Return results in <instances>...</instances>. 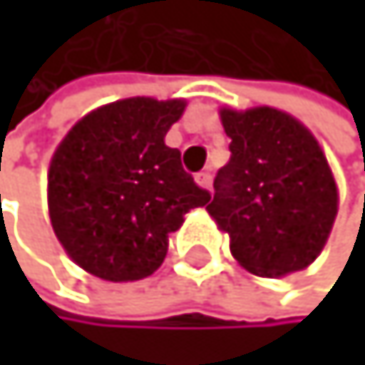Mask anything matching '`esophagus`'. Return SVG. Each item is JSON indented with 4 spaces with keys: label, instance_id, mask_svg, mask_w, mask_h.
<instances>
[{
    "label": "esophagus",
    "instance_id": "34e87169",
    "mask_svg": "<svg viewBox=\"0 0 365 365\" xmlns=\"http://www.w3.org/2000/svg\"><path fill=\"white\" fill-rule=\"evenodd\" d=\"M195 179H197V184L201 188H212V170H210V168H203L201 173H197Z\"/></svg>",
    "mask_w": 365,
    "mask_h": 365
}]
</instances>
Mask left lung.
I'll list each match as a JSON object with an SVG mask.
<instances>
[{
    "label": "left lung",
    "mask_w": 365,
    "mask_h": 365,
    "mask_svg": "<svg viewBox=\"0 0 365 365\" xmlns=\"http://www.w3.org/2000/svg\"><path fill=\"white\" fill-rule=\"evenodd\" d=\"M230 162L205 207L230 234L232 256L256 276L304 269L324 247L337 188L315 138L291 115L258 107L221 111Z\"/></svg>",
    "instance_id": "left-lung-1"
}]
</instances>
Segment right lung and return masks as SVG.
Wrapping results in <instances>:
<instances>
[{"label": "right lung", "instance_id": "add662e5", "mask_svg": "<svg viewBox=\"0 0 365 365\" xmlns=\"http://www.w3.org/2000/svg\"><path fill=\"white\" fill-rule=\"evenodd\" d=\"M184 101L127 98L85 115L56 148L48 173L54 234L98 278L140 280L164 262L168 234L210 192L164 144Z\"/></svg>", "mask_w": 365, "mask_h": 365}]
</instances>
